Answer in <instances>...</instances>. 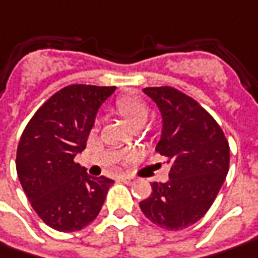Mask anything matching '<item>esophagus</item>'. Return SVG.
Segmentation results:
<instances>
[{"mask_svg":"<svg viewBox=\"0 0 258 258\" xmlns=\"http://www.w3.org/2000/svg\"><path fill=\"white\" fill-rule=\"evenodd\" d=\"M120 179H121L122 182H125V183H133V180H134L131 176H128V175H121Z\"/></svg>","mask_w":258,"mask_h":258,"instance_id":"34e87169","label":"esophagus"}]
</instances>
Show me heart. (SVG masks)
<instances>
[{
	"instance_id": "obj_1",
	"label": "heart",
	"mask_w": 258,
	"mask_h": 258,
	"mask_svg": "<svg viewBox=\"0 0 258 258\" xmlns=\"http://www.w3.org/2000/svg\"><path fill=\"white\" fill-rule=\"evenodd\" d=\"M117 108L121 113V115L125 118V121L128 122L130 125H133L134 128L145 124L148 120V106L141 97L138 96H127L122 97L117 101Z\"/></svg>"
}]
</instances>
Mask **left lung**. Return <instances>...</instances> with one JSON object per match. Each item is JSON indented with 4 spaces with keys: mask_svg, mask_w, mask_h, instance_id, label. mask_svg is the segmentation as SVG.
Masks as SVG:
<instances>
[{
    "mask_svg": "<svg viewBox=\"0 0 258 258\" xmlns=\"http://www.w3.org/2000/svg\"><path fill=\"white\" fill-rule=\"evenodd\" d=\"M143 92L161 111L162 131L155 151L171 171L165 183H152L151 196L140 208L159 227L182 230L215 202L229 172V143L216 120L192 97L169 86Z\"/></svg>",
    "mask_w": 258,
    "mask_h": 258,
    "instance_id": "obj_1",
    "label": "left lung"
}]
</instances>
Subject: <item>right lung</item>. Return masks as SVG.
<instances>
[{
	"mask_svg": "<svg viewBox=\"0 0 258 258\" xmlns=\"http://www.w3.org/2000/svg\"><path fill=\"white\" fill-rule=\"evenodd\" d=\"M115 87L70 85L33 114L17 150V173L33 210L52 229L76 232L97 217L114 183L75 162L100 106Z\"/></svg>",
	"mask_w": 258,
	"mask_h": 258,
	"instance_id": "1",
	"label": "right lung"
}]
</instances>
